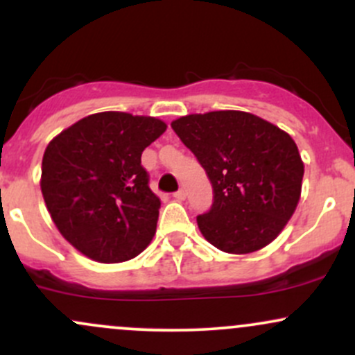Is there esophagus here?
I'll use <instances>...</instances> for the list:
<instances>
[{"mask_svg":"<svg viewBox=\"0 0 355 355\" xmlns=\"http://www.w3.org/2000/svg\"><path fill=\"white\" fill-rule=\"evenodd\" d=\"M174 198H176L178 201H182V200H184V198H186V189H184V188L179 189V191L174 193Z\"/></svg>","mask_w":355,"mask_h":355,"instance_id":"1","label":"esophagus"}]
</instances>
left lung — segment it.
Here are the masks:
<instances>
[{"label":"left lung","mask_w":355,"mask_h":355,"mask_svg":"<svg viewBox=\"0 0 355 355\" xmlns=\"http://www.w3.org/2000/svg\"><path fill=\"white\" fill-rule=\"evenodd\" d=\"M171 127L211 181L213 207L196 218L203 237L235 255L269 245L301 196L304 164L291 135L239 110L193 113Z\"/></svg>","instance_id":"8db88e82"}]
</instances>
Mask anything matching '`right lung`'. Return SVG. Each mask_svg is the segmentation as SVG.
I'll return each mask as SVG.
<instances>
[{"label":"right lung","instance_id":"right-lung-1","mask_svg":"<svg viewBox=\"0 0 355 355\" xmlns=\"http://www.w3.org/2000/svg\"><path fill=\"white\" fill-rule=\"evenodd\" d=\"M155 116L101 112L49 142L40 189L57 230L103 264L137 257L155 234L161 200L148 188L142 152L166 132Z\"/></svg>","mask_w":355,"mask_h":355}]
</instances>
